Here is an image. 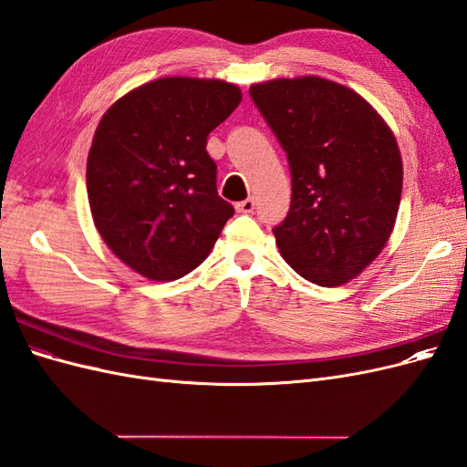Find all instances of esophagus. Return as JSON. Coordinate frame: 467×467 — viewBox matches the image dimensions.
Segmentation results:
<instances>
[{
    "label": "esophagus",
    "instance_id": "34e87169",
    "mask_svg": "<svg viewBox=\"0 0 467 467\" xmlns=\"http://www.w3.org/2000/svg\"><path fill=\"white\" fill-rule=\"evenodd\" d=\"M235 210L239 212V214H251V212L255 210V199H245L242 202H237Z\"/></svg>",
    "mask_w": 467,
    "mask_h": 467
}]
</instances>
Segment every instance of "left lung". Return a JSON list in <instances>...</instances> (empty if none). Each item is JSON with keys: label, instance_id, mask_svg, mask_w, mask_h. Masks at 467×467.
<instances>
[{"label": "left lung", "instance_id": "1", "mask_svg": "<svg viewBox=\"0 0 467 467\" xmlns=\"http://www.w3.org/2000/svg\"><path fill=\"white\" fill-rule=\"evenodd\" d=\"M249 95L290 165V210L273 230L280 255L314 285H345L379 255L400 210L389 126L358 93L314 76L255 83Z\"/></svg>", "mask_w": 467, "mask_h": 467}]
</instances>
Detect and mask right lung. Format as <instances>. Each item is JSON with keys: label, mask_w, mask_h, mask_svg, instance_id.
I'll list each match as a JSON object with an SVG mask.
<instances>
[{"label": "right lung", "mask_w": 467, "mask_h": 467, "mask_svg": "<svg viewBox=\"0 0 467 467\" xmlns=\"http://www.w3.org/2000/svg\"><path fill=\"white\" fill-rule=\"evenodd\" d=\"M239 101V88L220 79L161 78L119 99L99 122L88 158L91 214L136 273L189 275L234 216L206 142Z\"/></svg>", "instance_id": "add662e5"}]
</instances>
